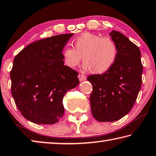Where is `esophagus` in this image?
<instances>
[{
  "label": "esophagus",
  "instance_id": "34e87169",
  "mask_svg": "<svg viewBox=\"0 0 156 156\" xmlns=\"http://www.w3.org/2000/svg\"><path fill=\"white\" fill-rule=\"evenodd\" d=\"M78 78H79V80L82 82V81H84V80H86V76L83 75V74H79L78 75Z\"/></svg>",
  "mask_w": 156,
  "mask_h": 156
}]
</instances>
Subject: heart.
<instances>
[{
    "mask_svg": "<svg viewBox=\"0 0 156 156\" xmlns=\"http://www.w3.org/2000/svg\"><path fill=\"white\" fill-rule=\"evenodd\" d=\"M74 47L66 46L62 51L65 65L69 68L78 66L82 60L83 68L95 73L108 72L117 57V48L108 37L83 33L73 40Z\"/></svg>",
    "mask_w": 156,
    "mask_h": 156,
    "instance_id": "1",
    "label": "heart"
}]
</instances>
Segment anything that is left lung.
<instances>
[{
    "mask_svg": "<svg viewBox=\"0 0 156 156\" xmlns=\"http://www.w3.org/2000/svg\"><path fill=\"white\" fill-rule=\"evenodd\" d=\"M109 34L117 48L115 63L108 72L87 78L93 86L91 113L100 122L117 121L127 115L142 84L143 67L138 47L118 31Z\"/></svg>",
    "mask_w": 156,
    "mask_h": 156,
    "instance_id": "8db88e82",
    "label": "left lung"
}]
</instances>
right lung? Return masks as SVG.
<instances>
[{
  "label": "right lung",
  "mask_w": 156,
  "mask_h": 156,
  "mask_svg": "<svg viewBox=\"0 0 156 156\" xmlns=\"http://www.w3.org/2000/svg\"><path fill=\"white\" fill-rule=\"evenodd\" d=\"M73 33L36 41L22 50L10 72L11 94L22 115L37 124L57 123L63 99L79 84L78 73L64 66L62 51Z\"/></svg>",
  "instance_id": "right-lung-1"
}]
</instances>
